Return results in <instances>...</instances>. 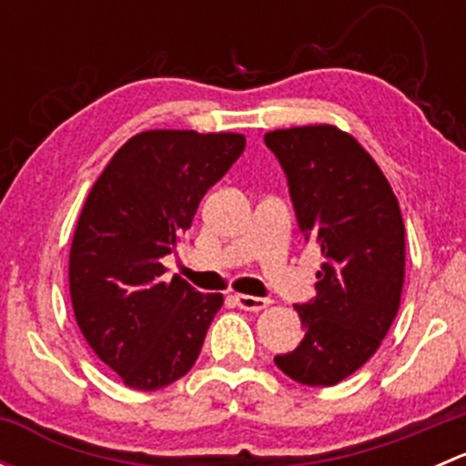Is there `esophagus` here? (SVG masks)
Returning <instances> with one entry per match:
<instances>
[{"mask_svg": "<svg viewBox=\"0 0 466 466\" xmlns=\"http://www.w3.org/2000/svg\"><path fill=\"white\" fill-rule=\"evenodd\" d=\"M234 302H237L241 309H246V311H261V309H266L268 304H270V299L255 298V295L238 293V295H234Z\"/></svg>", "mask_w": 466, "mask_h": 466, "instance_id": "obj_1", "label": "esophagus"}]
</instances>
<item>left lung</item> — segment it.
<instances>
[{
  "label": "left lung",
  "instance_id": "left-lung-1",
  "mask_svg": "<svg viewBox=\"0 0 466 466\" xmlns=\"http://www.w3.org/2000/svg\"><path fill=\"white\" fill-rule=\"evenodd\" d=\"M289 182L299 232L320 246L318 295L295 304L304 338L275 365L304 385H336L368 363L397 318L406 229L368 150L336 126L263 137Z\"/></svg>",
  "mask_w": 466,
  "mask_h": 466
}]
</instances>
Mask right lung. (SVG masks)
<instances>
[{
  "mask_svg": "<svg viewBox=\"0 0 466 466\" xmlns=\"http://www.w3.org/2000/svg\"><path fill=\"white\" fill-rule=\"evenodd\" d=\"M243 148L234 133L146 130L89 191L69 252V295L87 345L128 388H164L198 359L223 295L180 277L164 281L162 257Z\"/></svg>",
  "mask_w": 466,
  "mask_h": 466,
  "instance_id": "1",
  "label": "right lung"
}]
</instances>
